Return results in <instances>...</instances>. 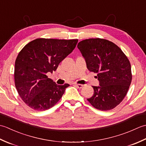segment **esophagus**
<instances>
[{
  "label": "esophagus",
  "instance_id": "obj_1",
  "mask_svg": "<svg viewBox=\"0 0 146 146\" xmlns=\"http://www.w3.org/2000/svg\"><path fill=\"white\" fill-rule=\"evenodd\" d=\"M75 85L76 86L77 88H82L83 86V85H82V84H75Z\"/></svg>",
  "mask_w": 146,
  "mask_h": 146
}]
</instances>
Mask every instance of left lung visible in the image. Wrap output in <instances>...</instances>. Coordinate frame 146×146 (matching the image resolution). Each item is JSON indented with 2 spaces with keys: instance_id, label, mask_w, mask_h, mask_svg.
<instances>
[{
  "instance_id": "1",
  "label": "left lung",
  "mask_w": 146,
  "mask_h": 146,
  "mask_svg": "<svg viewBox=\"0 0 146 146\" xmlns=\"http://www.w3.org/2000/svg\"><path fill=\"white\" fill-rule=\"evenodd\" d=\"M77 47L90 71L97 73L99 86L88 101L97 109H113L123 100L132 81L131 63L113 42L96 38L83 40Z\"/></svg>"
}]
</instances>
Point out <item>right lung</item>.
<instances>
[{"mask_svg":"<svg viewBox=\"0 0 146 146\" xmlns=\"http://www.w3.org/2000/svg\"><path fill=\"white\" fill-rule=\"evenodd\" d=\"M77 42L78 39L39 38L29 42L20 51L15 62V85L29 107L46 110L60 100L70 85H58L46 75L56 71Z\"/></svg>","mask_w":146,"mask_h":146,"instance_id":"add662e5","label":"right lung"}]
</instances>
